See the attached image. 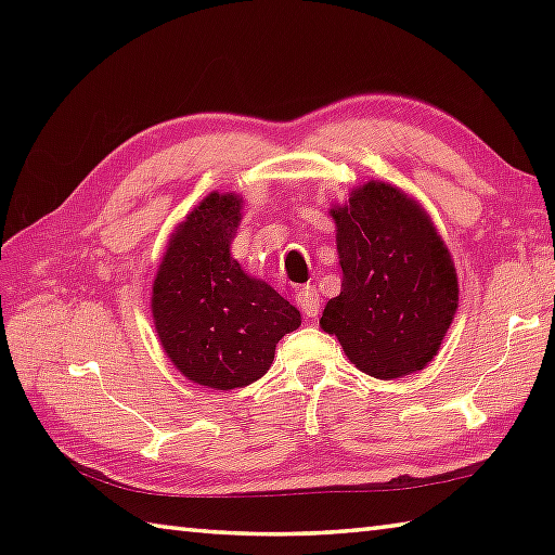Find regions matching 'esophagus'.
Returning <instances> with one entry per match:
<instances>
[{
  "mask_svg": "<svg viewBox=\"0 0 555 555\" xmlns=\"http://www.w3.org/2000/svg\"><path fill=\"white\" fill-rule=\"evenodd\" d=\"M296 302H298V308L308 317L320 314V293H317L314 286L298 288L296 291Z\"/></svg>",
  "mask_w": 555,
  "mask_h": 555,
  "instance_id": "1",
  "label": "esophagus"
}]
</instances>
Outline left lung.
<instances>
[{
    "label": "left lung",
    "mask_w": 555,
    "mask_h": 555,
    "mask_svg": "<svg viewBox=\"0 0 555 555\" xmlns=\"http://www.w3.org/2000/svg\"><path fill=\"white\" fill-rule=\"evenodd\" d=\"M328 215L344 281L320 326L374 379L424 370L457 310L455 264L431 217L384 181L356 185Z\"/></svg>",
    "instance_id": "left-lung-1"
}]
</instances>
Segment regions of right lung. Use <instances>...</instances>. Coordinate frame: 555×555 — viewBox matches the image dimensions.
I'll use <instances>...</instances> for the list:
<instances>
[{"label": "right lung", "mask_w": 555, "mask_h": 555, "mask_svg": "<svg viewBox=\"0 0 555 555\" xmlns=\"http://www.w3.org/2000/svg\"><path fill=\"white\" fill-rule=\"evenodd\" d=\"M243 197L209 193L176 227L152 284L159 344L185 379L231 391L262 379L300 312L231 255Z\"/></svg>", "instance_id": "1"}]
</instances>
